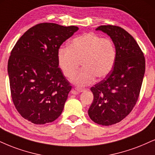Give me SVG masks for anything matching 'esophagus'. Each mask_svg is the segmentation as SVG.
<instances>
[{
	"instance_id": "esophagus-1",
	"label": "esophagus",
	"mask_w": 155,
	"mask_h": 155,
	"mask_svg": "<svg viewBox=\"0 0 155 155\" xmlns=\"http://www.w3.org/2000/svg\"><path fill=\"white\" fill-rule=\"evenodd\" d=\"M75 89L78 92H84V91H86L85 88H81V87H76Z\"/></svg>"
}]
</instances>
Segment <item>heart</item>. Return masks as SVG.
<instances>
[{"mask_svg": "<svg viewBox=\"0 0 155 155\" xmlns=\"http://www.w3.org/2000/svg\"><path fill=\"white\" fill-rule=\"evenodd\" d=\"M114 42L110 38H102L94 33L79 36L70 42L68 48H61L58 52V61L65 76L72 77L79 68H83L73 77L78 85H87L110 73L116 61Z\"/></svg>", "mask_w": 155, "mask_h": 155, "instance_id": "heart-1", "label": "heart"}]
</instances>
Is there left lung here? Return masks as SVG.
Instances as JSON below:
<instances>
[{"label":"left lung","instance_id":"obj_1","mask_svg":"<svg viewBox=\"0 0 155 155\" xmlns=\"http://www.w3.org/2000/svg\"><path fill=\"white\" fill-rule=\"evenodd\" d=\"M97 30L111 37L117 57L110 73L91 87L94 100L88 114L96 124L111 126L126 118L137 104L145 72V58L135 39L123 28L102 25Z\"/></svg>","mask_w":155,"mask_h":155}]
</instances>
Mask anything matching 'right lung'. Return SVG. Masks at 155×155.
<instances>
[{
  "label": "right lung",
  "mask_w": 155,
  "mask_h": 155,
  "mask_svg": "<svg viewBox=\"0 0 155 155\" xmlns=\"http://www.w3.org/2000/svg\"><path fill=\"white\" fill-rule=\"evenodd\" d=\"M78 29L54 23L36 24L11 52L8 73L13 103L32 124L51 123L62 113L71 86L58 67V52Z\"/></svg>",
  "instance_id": "add662e5"
}]
</instances>
